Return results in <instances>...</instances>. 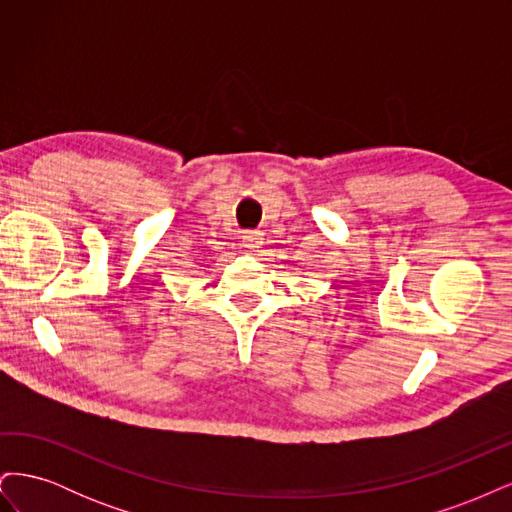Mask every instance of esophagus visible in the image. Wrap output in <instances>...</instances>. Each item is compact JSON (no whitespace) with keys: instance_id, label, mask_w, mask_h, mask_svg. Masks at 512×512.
Returning <instances> with one entry per match:
<instances>
[{"instance_id":"obj_1","label":"esophagus","mask_w":512,"mask_h":512,"mask_svg":"<svg viewBox=\"0 0 512 512\" xmlns=\"http://www.w3.org/2000/svg\"><path fill=\"white\" fill-rule=\"evenodd\" d=\"M243 247H247L250 252H258V247H262V243H265V237H262L260 230H247L243 232Z\"/></svg>"}]
</instances>
